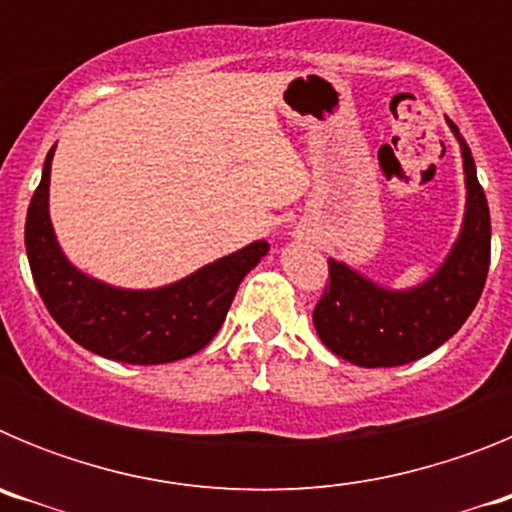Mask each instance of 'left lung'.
I'll return each mask as SVG.
<instances>
[{"instance_id":"8db88e82","label":"left lung","mask_w":512,"mask_h":512,"mask_svg":"<svg viewBox=\"0 0 512 512\" xmlns=\"http://www.w3.org/2000/svg\"><path fill=\"white\" fill-rule=\"evenodd\" d=\"M459 138L467 174V212L454 248L428 282L413 289H384L328 261V284L312 310L320 341L356 366H402L418 361L449 341L467 323L490 269V207L467 140Z\"/></svg>"}]
</instances>
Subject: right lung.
I'll use <instances>...</instances> for the list:
<instances>
[{
    "label": "right lung",
    "mask_w": 512,
    "mask_h": 512,
    "mask_svg": "<svg viewBox=\"0 0 512 512\" xmlns=\"http://www.w3.org/2000/svg\"><path fill=\"white\" fill-rule=\"evenodd\" d=\"M56 146L25 220V248L45 307L79 346L122 364H169L197 354L215 338L238 284L269 251L256 241L158 289H117L81 274L63 256L48 215Z\"/></svg>",
    "instance_id": "right-lung-1"
}]
</instances>
